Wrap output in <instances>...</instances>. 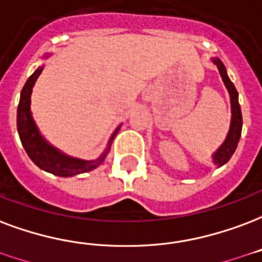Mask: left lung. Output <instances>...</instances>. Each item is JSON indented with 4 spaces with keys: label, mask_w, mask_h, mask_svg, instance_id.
Returning a JSON list of instances; mask_svg holds the SVG:
<instances>
[{
    "label": "left lung",
    "mask_w": 262,
    "mask_h": 262,
    "mask_svg": "<svg viewBox=\"0 0 262 262\" xmlns=\"http://www.w3.org/2000/svg\"><path fill=\"white\" fill-rule=\"evenodd\" d=\"M214 63L218 68V71L221 73V77L224 80L225 86L228 89V92L230 94V105H232V121H230V129L228 136H226V140L224 141V144L218 148V151L214 154V162L218 166H222L224 164H226L228 161L230 160V157L236 150L237 147V143H239L240 135H242V111H240L239 100H237V90L236 87L233 86V83L230 82V79L226 75V69H225L224 63L221 62V59H212Z\"/></svg>",
    "instance_id": "8db88e82"
}]
</instances>
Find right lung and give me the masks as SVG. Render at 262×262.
<instances>
[{"instance_id": "add662e5", "label": "right lung", "mask_w": 262, "mask_h": 262, "mask_svg": "<svg viewBox=\"0 0 262 262\" xmlns=\"http://www.w3.org/2000/svg\"><path fill=\"white\" fill-rule=\"evenodd\" d=\"M41 72L42 68H38L37 71L29 77L28 82L25 83L22 93H20V101H19V105H17V132H19V137H20V141H22L25 150L28 152V156L30 157V160L38 168L47 170V172H51L54 175L62 176V178L79 175V173H84V172L94 169L105 158L106 152L110 150V146H111L114 137L116 136V133L119 130V127L112 135L105 152L97 160L83 161L77 160V158H72V157L65 156V154H62L61 151H58L57 148L50 146L47 141L42 139L41 135L38 133V129L34 125L32 112H30L32 89Z\"/></svg>"}]
</instances>
